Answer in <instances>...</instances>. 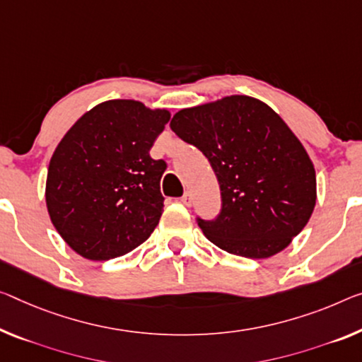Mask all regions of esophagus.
Returning <instances> with one entry per match:
<instances>
[{"label":"esophagus","instance_id":"1","mask_svg":"<svg viewBox=\"0 0 362 362\" xmlns=\"http://www.w3.org/2000/svg\"><path fill=\"white\" fill-rule=\"evenodd\" d=\"M180 200H181V204L186 205V207H191V204H192L191 192H185V196H182Z\"/></svg>","mask_w":362,"mask_h":362}]
</instances>
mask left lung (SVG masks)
<instances>
[{"label":"left lung","mask_w":362,"mask_h":362,"mask_svg":"<svg viewBox=\"0 0 362 362\" xmlns=\"http://www.w3.org/2000/svg\"><path fill=\"white\" fill-rule=\"evenodd\" d=\"M170 127L209 158L218 180V216L197 218L215 246L247 259L272 257L308 225L317 199L314 165L269 105L230 95L177 111Z\"/></svg>","instance_id":"1"}]
</instances>
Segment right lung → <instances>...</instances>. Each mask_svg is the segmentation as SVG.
Masks as SVG:
<instances>
[{
    "instance_id": "obj_1",
    "label": "right lung",
    "mask_w": 362,
    "mask_h": 362,
    "mask_svg": "<svg viewBox=\"0 0 362 362\" xmlns=\"http://www.w3.org/2000/svg\"><path fill=\"white\" fill-rule=\"evenodd\" d=\"M168 110L108 100L76 121L48 165L45 199L66 244L90 260L131 252L163 212V160L150 157L170 121Z\"/></svg>"
}]
</instances>
